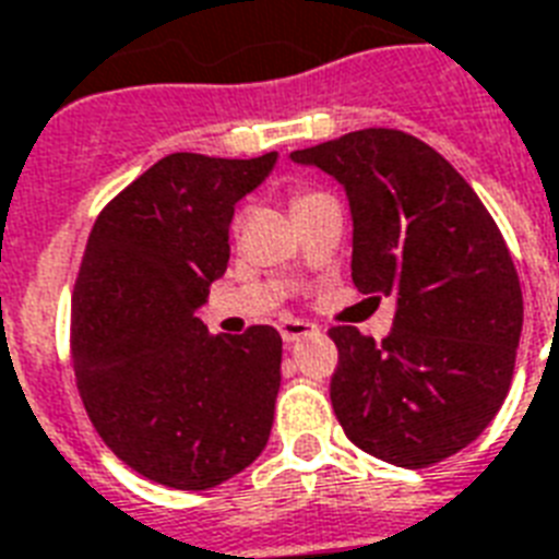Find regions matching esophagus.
Masks as SVG:
<instances>
[{
	"mask_svg": "<svg viewBox=\"0 0 559 559\" xmlns=\"http://www.w3.org/2000/svg\"><path fill=\"white\" fill-rule=\"evenodd\" d=\"M281 336H284V343H296V340H301V336H310L317 334L319 328L310 325V322H301V319H284L278 325Z\"/></svg>",
	"mask_w": 559,
	"mask_h": 559,
	"instance_id": "1",
	"label": "esophagus"
}]
</instances>
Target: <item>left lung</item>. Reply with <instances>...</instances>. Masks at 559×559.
Here are the masks:
<instances>
[{"instance_id":"obj_1","label":"left lung","mask_w":559,"mask_h":559,"mask_svg":"<svg viewBox=\"0 0 559 559\" xmlns=\"http://www.w3.org/2000/svg\"><path fill=\"white\" fill-rule=\"evenodd\" d=\"M289 157L343 185L352 281L372 298H395L381 343L331 328L340 352L331 404L343 431L393 466L457 454L504 404L522 336V287L498 225L440 152L395 128L352 131Z\"/></svg>"}]
</instances>
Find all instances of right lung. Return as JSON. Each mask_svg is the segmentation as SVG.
I'll use <instances>...</instances> for the list:
<instances>
[{"label": "right lung", "mask_w": 559, "mask_h": 559, "mask_svg": "<svg viewBox=\"0 0 559 559\" xmlns=\"http://www.w3.org/2000/svg\"><path fill=\"white\" fill-rule=\"evenodd\" d=\"M278 152L160 157L99 213L72 293L81 402L114 454L173 489H211L266 449L281 334L213 336L195 310L231 258L234 204Z\"/></svg>", "instance_id": "1"}]
</instances>
